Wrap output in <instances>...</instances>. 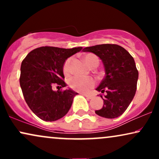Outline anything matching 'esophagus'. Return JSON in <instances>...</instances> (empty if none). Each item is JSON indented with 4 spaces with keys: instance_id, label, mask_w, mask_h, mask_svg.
<instances>
[{
    "instance_id": "34e87169",
    "label": "esophagus",
    "mask_w": 159,
    "mask_h": 159,
    "mask_svg": "<svg viewBox=\"0 0 159 159\" xmlns=\"http://www.w3.org/2000/svg\"><path fill=\"white\" fill-rule=\"evenodd\" d=\"M84 96H86L87 98H90V99H91V98H93L94 97V96H93V95H89V94H84Z\"/></svg>"
}]
</instances>
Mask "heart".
I'll list each match as a JSON object with an SVG mask.
<instances>
[{"mask_svg":"<svg viewBox=\"0 0 159 159\" xmlns=\"http://www.w3.org/2000/svg\"><path fill=\"white\" fill-rule=\"evenodd\" d=\"M83 60L85 63L90 68H95L99 63V59L96 55L92 54V53H88L83 56ZM72 59L68 58L65 61L64 64L63 66V73L66 75H68L70 72V63ZM94 79L92 78H80V77H74L69 81V86L72 90L78 91L81 93L88 92L95 86Z\"/></svg>","mask_w":159,"mask_h":159,"instance_id":"1","label":"heart"}]
</instances>
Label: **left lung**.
<instances>
[{"mask_svg": "<svg viewBox=\"0 0 159 159\" xmlns=\"http://www.w3.org/2000/svg\"><path fill=\"white\" fill-rule=\"evenodd\" d=\"M83 52H92L102 61L105 76L96 90L105 93L103 107L96 114L108 119H114L125 112L136 93L138 71L134 58L120 45H96L87 47Z\"/></svg>", "mask_w": 159, "mask_h": 159, "instance_id": "obj_1", "label": "left lung"}]
</instances>
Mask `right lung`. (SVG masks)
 I'll return each mask as SVG.
<instances>
[{"instance_id":"obj_1","label":"right lung","mask_w":159,"mask_h":159,"mask_svg":"<svg viewBox=\"0 0 159 159\" xmlns=\"http://www.w3.org/2000/svg\"><path fill=\"white\" fill-rule=\"evenodd\" d=\"M82 47L61 48L43 46L31 51L21 65L20 86L30 110L44 121H55L68 113L77 93L69 90L54 91L52 86L66 87L63 66L66 60Z\"/></svg>"}]
</instances>
